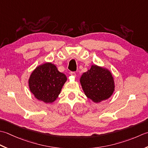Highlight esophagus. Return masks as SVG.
<instances>
[{
	"mask_svg": "<svg viewBox=\"0 0 148 148\" xmlns=\"http://www.w3.org/2000/svg\"><path fill=\"white\" fill-rule=\"evenodd\" d=\"M70 75H71V76H73V77H76V73H75V72H73V71L71 72V73H70Z\"/></svg>",
	"mask_w": 148,
	"mask_h": 148,
	"instance_id": "obj_1",
	"label": "esophagus"
}]
</instances>
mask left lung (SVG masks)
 <instances>
[{
	"label": "left lung",
	"mask_w": 148,
	"mask_h": 148,
	"mask_svg": "<svg viewBox=\"0 0 148 148\" xmlns=\"http://www.w3.org/2000/svg\"><path fill=\"white\" fill-rule=\"evenodd\" d=\"M80 82L85 95L96 103L109 98L115 90L110 71L96 64H92L91 68L82 75Z\"/></svg>",
	"instance_id": "obj_1"
}]
</instances>
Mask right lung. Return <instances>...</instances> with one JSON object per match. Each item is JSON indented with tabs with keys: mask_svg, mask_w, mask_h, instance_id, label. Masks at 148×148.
Returning a JSON list of instances; mask_svg holds the SVG:
<instances>
[{
	"mask_svg": "<svg viewBox=\"0 0 148 148\" xmlns=\"http://www.w3.org/2000/svg\"><path fill=\"white\" fill-rule=\"evenodd\" d=\"M67 80L66 75L59 71L52 62L37 66L30 75L29 87L34 97L45 103L55 101Z\"/></svg>",
	"mask_w": 148,
	"mask_h": 148,
	"instance_id": "obj_1",
	"label": "right lung"
}]
</instances>
